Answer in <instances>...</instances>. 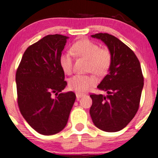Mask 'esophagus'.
<instances>
[{
	"instance_id": "obj_1",
	"label": "esophagus",
	"mask_w": 158,
	"mask_h": 158,
	"mask_svg": "<svg viewBox=\"0 0 158 158\" xmlns=\"http://www.w3.org/2000/svg\"><path fill=\"white\" fill-rule=\"evenodd\" d=\"M83 96H84V94H82V93H76V97H77V98H81V97H83Z\"/></svg>"
}]
</instances>
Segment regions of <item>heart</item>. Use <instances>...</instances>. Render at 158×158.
<instances>
[{
    "label": "heart",
    "instance_id": "b5f03b06",
    "mask_svg": "<svg viewBox=\"0 0 158 158\" xmlns=\"http://www.w3.org/2000/svg\"><path fill=\"white\" fill-rule=\"evenodd\" d=\"M72 51L79 57L88 60L87 71L97 75L103 76L107 73L112 63L111 52L107 48H101L95 42L88 39L79 40L72 47ZM60 65L66 74H70L73 67V54L71 51L62 53ZM97 84V78L92 74H76L69 81V87L77 92H85Z\"/></svg>",
    "mask_w": 158,
    "mask_h": 158
}]
</instances>
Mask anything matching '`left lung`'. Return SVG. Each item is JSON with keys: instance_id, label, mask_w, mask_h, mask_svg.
Wrapping results in <instances>:
<instances>
[{"instance_id": "8db88e82", "label": "left lung", "mask_w": 158, "mask_h": 158, "mask_svg": "<svg viewBox=\"0 0 158 158\" xmlns=\"http://www.w3.org/2000/svg\"><path fill=\"white\" fill-rule=\"evenodd\" d=\"M102 40L112 54L109 72L98 84L107 96L90 94V114L98 128L106 132L122 130L134 118L140 104L143 77L139 60L125 44L107 33L91 35Z\"/></svg>"}]
</instances>
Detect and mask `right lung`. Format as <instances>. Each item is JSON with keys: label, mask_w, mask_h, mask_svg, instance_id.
<instances>
[{"label": "right lung", "mask_w": 158, "mask_h": 158, "mask_svg": "<svg viewBox=\"0 0 158 158\" xmlns=\"http://www.w3.org/2000/svg\"><path fill=\"white\" fill-rule=\"evenodd\" d=\"M68 38L60 34L45 36L27 48L17 70L20 111L29 125L43 135L64 128L76 99L74 92L60 93L68 84L60 65Z\"/></svg>", "instance_id": "obj_1"}]
</instances>
